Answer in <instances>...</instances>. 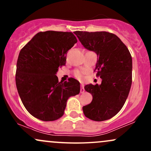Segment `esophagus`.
I'll return each mask as SVG.
<instances>
[{
  "instance_id": "esophagus-1",
  "label": "esophagus",
  "mask_w": 151,
  "mask_h": 151,
  "mask_svg": "<svg viewBox=\"0 0 151 151\" xmlns=\"http://www.w3.org/2000/svg\"><path fill=\"white\" fill-rule=\"evenodd\" d=\"M84 84H81V89H80V92L81 93H83L84 92Z\"/></svg>"
}]
</instances>
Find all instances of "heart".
Wrapping results in <instances>:
<instances>
[{
  "label": "heart",
  "mask_w": 151,
  "mask_h": 151,
  "mask_svg": "<svg viewBox=\"0 0 151 151\" xmlns=\"http://www.w3.org/2000/svg\"><path fill=\"white\" fill-rule=\"evenodd\" d=\"M73 74L77 79L81 80V79H83V77H84V72L81 70H74Z\"/></svg>",
  "instance_id": "b5f03b06"
}]
</instances>
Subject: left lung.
I'll return each mask as SVG.
<instances>
[{"mask_svg": "<svg viewBox=\"0 0 151 151\" xmlns=\"http://www.w3.org/2000/svg\"><path fill=\"white\" fill-rule=\"evenodd\" d=\"M74 33L86 49L96 53L94 71L101 84L84 86L93 99L83 106L88 119L108 120L119 113L125 104L132 83V58L127 47L116 35L110 32L75 31Z\"/></svg>", "mask_w": 151, "mask_h": 151, "instance_id": "1", "label": "left lung"}]
</instances>
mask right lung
<instances>
[{
    "label": "right lung",
    "mask_w": 151,
    "mask_h": 151,
    "mask_svg": "<svg viewBox=\"0 0 151 151\" xmlns=\"http://www.w3.org/2000/svg\"><path fill=\"white\" fill-rule=\"evenodd\" d=\"M77 40L71 32H38L19 53L15 83L27 111L44 121L63 116L67 101L80 91L75 79L59 81L56 74L65 65L67 51Z\"/></svg>",
    "instance_id": "obj_1"
}]
</instances>
